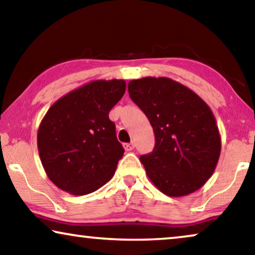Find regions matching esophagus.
<instances>
[{
    "label": "esophagus",
    "instance_id": "34e87169",
    "mask_svg": "<svg viewBox=\"0 0 255 255\" xmlns=\"http://www.w3.org/2000/svg\"><path fill=\"white\" fill-rule=\"evenodd\" d=\"M124 148L127 149V151H132V149L134 148V142L133 141L127 142V144H124Z\"/></svg>",
    "mask_w": 255,
    "mask_h": 255
}]
</instances>
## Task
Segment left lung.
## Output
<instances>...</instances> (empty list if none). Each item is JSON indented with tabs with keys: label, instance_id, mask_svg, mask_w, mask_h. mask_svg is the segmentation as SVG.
<instances>
[{
	"label": "left lung",
	"instance_id": "obj_1",
	"mask_svg": "<svg viewBox=\"0 0 255 255\" xmlns=\"http://www.w3.org/2000/svg\"><path fill=\"white\" fill-rule=\"evenodd\" d=\"M128 89L154 131V149L140 156L148 179L170 197L200 189L214 174L222 148L210 107L188 87L165 76L131 80Z\"/></svg>",
	"mask_w": 255,
	"mask_h": 255
}]
</instances>
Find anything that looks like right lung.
<instances>
[{
    "mask_svg": "<svg viewBox=\"0 0 255 255\" xmlns=\"http://www.w3.org/2000/svg\"><path fill=\"white\" fill-rule=\"evenodd\" d=\"M124 80H94L50 107L37 133L45 173L61 190L82 196L114 176L124 148L109 113L123 97Z\"/></svg>",
    "mask_w": 255,
    "mask_h": 255,
    "instance_id": "1",
    "label": "right lung"
}]
</instances>
